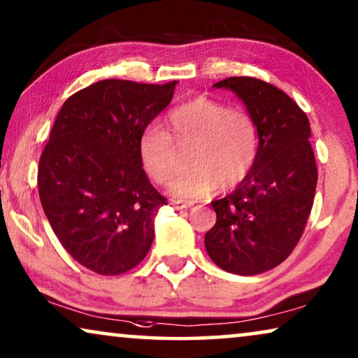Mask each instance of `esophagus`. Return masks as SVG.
<instances>
[{"instance_id": "1", "label": "esophagus", "mask_w": 358, "mask_h": 358, "mask_svg": "<svg viewBox=\"0 0 358 358\" xmlns=\"http://www.w3.org/2000/svg\"><path fill=\"white\" fill-rule=\"evenodd\" d=\"M171 205H173L176 210H187V208L192 207L194 203L192 202H179V200H173Z\"/></svg>"}]
</instances>
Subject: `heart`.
I'll return each mask as SVG.
<instances>
[{
  "instance_id": "b5f03b06",
  "label": "heart",
  "mask_w": 358,
  "mask_h": 358,
  "mask_svg": "<svg viewBox=\"0 0 358 358\" xmlns=\"http://www.w3.org/2000/svg\"><path fill=\"white\" fill-rule=\"evenodd\" d=\"M168 127L179 148L189 150L190 164L169 184L173 197H208L220 185L236 187L252 171L259 135L256 122L248 112L199 96L174 107L168 115ZM173 144L171 136L156 125L146 127L140 136L141 166L155 182H168L182 166V156Z\"/></svg>"
}]
</instances>
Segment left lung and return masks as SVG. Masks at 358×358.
Returning a JSON list of instances; mask_svg holds the SVG:
<instances>
[{
	"mask_svg": "<svg viewBox=\"0 0 358 358\" xmlns=\"http://www.w3.org/2000/svg\"><path fill=\"white\" fill-rule=\"evenodd\" d=\"M213 87L246 106L259 151L248 178L212 202L217 223L205 234V249L223 271L256 275L290 256L310 217L317 182L310 120L292 97L256 78H227Z\"/></svg>",
	"mask_w": 358,
	"mask_h": 358,
	"instance_id": "obj_1",
	"label": "left lung"
}]
</instances>
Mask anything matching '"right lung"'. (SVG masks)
Segmentation results:
<instances>
[{
    "instance_id": "1",
    "label": "right lung",
    "mask_w": 358,
    "mask_h": 358,
    "mask_svg": "<svg viewBox=\"0 0 358 358\" xmlns=\"http://www.w3.org/2000/svg\"><path fill=\"white\" fill-rule=\"evenodd\" d=\"M178 81L104 80L68 97L38 161V195L68 254L101 275L143 261L166 199L141 166L138 141Z\"/></svg>"
}]
</instances>
